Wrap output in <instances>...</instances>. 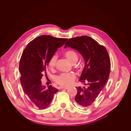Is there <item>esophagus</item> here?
<instances>
[{
    "mask_svg": "<svg viewBox=\"0 0 131 131\" xmlns=\"http://www.w3.org/2000/svg\"><path fill=\"white\" fill-rule=\"evenodd\" d=\"M60 89H66V90H67L68 89V87H64V86H61L60 87Z\"/></svg>",
    "mask_w": 131,
    "mask_h": 131,
    "instance_id": "34e87169",
    "label": "esophagus"
}]
</instances>
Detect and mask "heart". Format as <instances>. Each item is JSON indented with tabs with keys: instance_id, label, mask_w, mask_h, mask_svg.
<instances>
[{
	"instance_id": "obj_1",
	"label": "heart",
	"mask_w": 131,
	"mask_h": 131,
	"mask_svg": "<svg viewBox=\"0 0 131 131\" xmlns=\"http://www.w3.org/2000/svg\"><path fill=\"white\" fill-rule=\"evenodd\" d=\"M64 54L72 64L75 63L78 60V55L77 52L73 50H67L64 53ZM57 59L56 56H53L50 58L48 63V66L51 70H54L57 64ZM75 78L76 77L73 73H62L56 77L55 81L57 84L61 86H67L73 83Z\"/></svg>"
}]
</instances>
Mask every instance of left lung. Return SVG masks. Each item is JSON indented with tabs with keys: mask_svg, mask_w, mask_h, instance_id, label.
Masks as SVG:
<instances>
[{
	"mask_svg": "<svg viewBox=\"0 0 131 131\" xmlns=\"http://www.w3.org/2000/svg\"><path fill=\"white\" fill-rule=\"evenodd\" d=\"M70 47L78 51L85 61L80 81L85 87H77L75 101L78 105L89 107L102 91L109 78L111 60L106 48L86 35L69 38L65 48Z\"/></svg>",
	"mask_w": 131,
	"mask_h": 131,
	"instance_id": "8db88e82",
	"label": "left lung"
}]
</instances>
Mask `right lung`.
Instances as JSON below:
<instances>
[{
    "mask_svg": "<svg viewBox=\"0 0 131 131\" xmlns=\"http://www.w3.org/2000/svg\"><path fill=\"white\" fill-rule=\"evenodd\" d=\"M68 39L50 35H41L29 42L19 61L20 83L23 91L32 103L39 109L48 107L58 90L41 85V79L50 58Z\"/></svg>",
    "mask_w": 131,
    "mask_h": 131,
    "instance_id": "1",
    "label": "right lung"
}]
</instances>
